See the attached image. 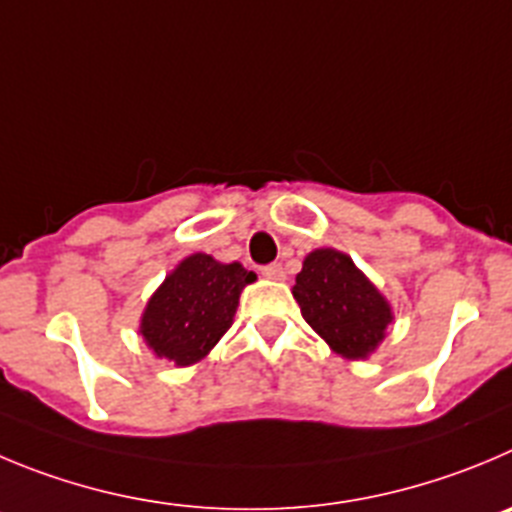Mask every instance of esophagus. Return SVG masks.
Listing matches in <instances>:
<instances>
[{"mask_svg": "<svg viewBox=\"0 0 512 512\" xmlns=\"http://www.w3.org/2000/svg\"><path fill=\"white\" fill-rule=\"evenodd\" d=\"M260 272H262V275H265V278H270V280H283L285 278V267L278 265V262H272V265H265Z\"/></svg>", "mask_w": 512, "mask_h": 512, "instance_id": "esophagus-1", "label": "esophagus"}]
</instances>
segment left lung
Segmentation results:
<instances>
[{"mask_svg": "<svg viewBox=\"0 0 512 512\" xmlns=\"http://www.w3.org/2000/svg\"><path fill=\"white\" fill-rule=\"evenodd\" d=\"M293 298L308 326L346 358L369 356L391 323L384 295L361 275L351 257L336 250H315L305 257Z\"/></svg>", "mask_w": 512, "mask_h": 512, "instance_id": "obj_1", "label": "left lung"}]
</instances>
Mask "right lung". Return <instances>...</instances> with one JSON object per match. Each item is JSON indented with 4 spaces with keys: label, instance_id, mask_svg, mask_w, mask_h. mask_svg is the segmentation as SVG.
Returning <instances> with one entry per match:
<instances>
[{
    "label": "right lung",
    "instance_id": "1",
    "mask_svg": "<svg viewBox=\"0 0 512 512\" xmlns=\"http://www.w3.org/2000/svg\"><path fill=\"white\" fill-rule=\"evenodd\" d=\"M255 278L240 262L222 265L202 252L186 257L148 300L141 336L156 356L197 364L232 326L242 288Z\"/></svg>",
    "mask_w": 512,
    "mask_h": 512
}]
</instances>
